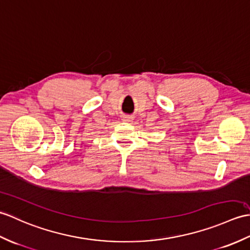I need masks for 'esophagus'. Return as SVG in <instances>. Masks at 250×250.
Wrapping results in <instances>:
<instances>
[{
	"mask_svg": "<svg viewBox=\"0 0 250 250\" xmlns=\"http://www.w3.org/2000/svg\"><path fill=\"white\" fill-rule=\"evenodd\" d=\"M132 120H134V118H132V116H130V115L123 116V121L127 122V123H130V122H132Z\"/></svg>",
	"mask_w": 250,
	"mask_h": 250,
	"instance_id": "esophagus-1",
	"label": "esophagus"
}]
</instances>
